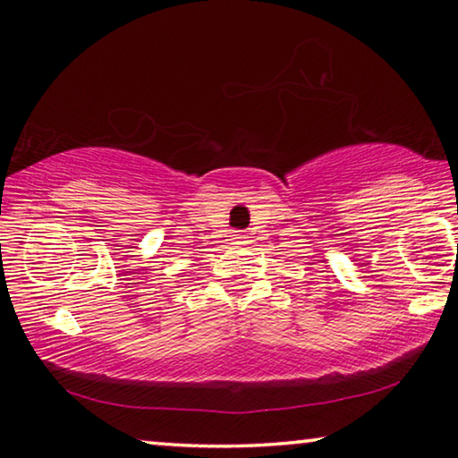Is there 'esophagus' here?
<instances>
[{
    "label": "esophagus",
    "instance_id": "obj_1",
    "mask_svg": "<svg viewBox=\"0 0 458 458\" xmlns=\"http://www.w3.org/2000/svg\"><path fill=\"white\" fill-rule=\"evenodd\" d=\"M232 236H234V241H238V242L247 241V234H242V232H236V234H232Z\"/></svg>",
    "mask_w": 458,
    "mask_h": 458
}]
</instances>
